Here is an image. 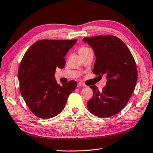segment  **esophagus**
I'll return each instance as SVG.
<instances>
[{
  "instance_id": "obj_1",
  "label": "esophagus",
  "mask_w": 153,
  "mask_h": 153,
  "mask_svg": "<svg viewBox=\"0 0 153 153\" xmlns=\"http://www.w3.org/2000/svg\"><path fill=\"white\" fill-rule=\"evenodd\" d=\"M77 87H84L85 86V85L83 84V83L81 82H77Z\"/></svg>"
}]
</instances>
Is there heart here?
I'll return each mask as SVG.
<instances>
[{
    "mask_svg": "<svg viewBox=\"0 0 153 153\" xmlns=\"http://www.w3.org/2000/svg\"><path fill=\"white\" fill-rule=\"evenodd\" d=\"M90 49L88 47H85V46H83V47H81L79 48V53H83V52H86L87 51H89Z\"/></svg>",
    "mask_w": 153,
    "mask_h": 153,
    "instance_id": "obj_1",
    "label": "heart"
}]
</instances>
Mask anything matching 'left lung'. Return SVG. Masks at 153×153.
I'll list each match as a JSON object with an SVG mask.
<instances>
[{
  "instance_id": "1",
  "label": "left lung",
  "mask_w": 153,
  "mask_h": 153,
  "mask_svg": "<svg viewBox=\"0 0 153 153\" xmlns=\"http://www.w3.org/2000/svg\"><path fill=\"white\" fill-rule=\"evenodd\" d=\"M82 40L91 46L97 58L93 73L107 78L101 92L96 86H90L93 97L87 108L98 117H111L125 107L132 94L138 79L136 62L125 43L115 36H97Z\"/></svg>"
}]
</instances>
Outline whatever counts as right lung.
Segmentation results:
<instances>
[{
	"mask_svg": "<svg viewBox=\"0 0 153 153\" xmlns=\"http://www.w3.org/2000/svg\"><path fill=\"white\" fill-rule=\"evenodd\" d=\"M77 40H42L30 46L18 70L20 91L31 111L37 117L49 119L60 113L69 95L77 87L76 81L63 86L54 75L56 67L65 65L64 56Z\"/></svg>",
	"mask_w": 153,
	"mask_h": 153,
	"instance_id": "obj_1",
	"label": "right lung"
}]
</instances>
